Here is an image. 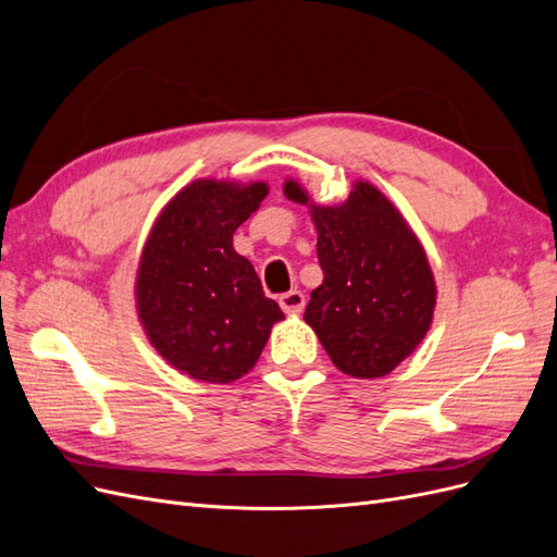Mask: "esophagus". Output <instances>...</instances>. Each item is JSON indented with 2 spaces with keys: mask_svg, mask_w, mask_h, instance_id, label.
Returning <instances> with one entry per match:
<instances>
[{
  "mask_svg": "<svg viewBox=\"0 0 557 557\" xmlns=\"http://www.w3.org/2000/svg\"><path fill=\"white\" fill-rule=\"evenodd\" d=\"M278 305H281V309L285 313H301V311H305L307 299H305V295H301L299 290H290V293H283L278 297Z\"/></svg>",
  "mask_w": 557,
  "mask_h": 557,
  "instance_id": "34e87169",
  "label": "esophagus"
}]
</instances>
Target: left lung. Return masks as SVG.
I'll list each match as a JSON object with an SVG mask.
<instances>
[{
  "mask_svg": "<svg viewBox=\"0 0 557 557\" xmlns=\"http://www.w3.org/2000/svg\"><path fill=\"white\" fill-rule=\"evenodd\" d=\"M283 193L309 201L295 181ZM311 215L323 283L311 293L305 320L344 374H391L432 325L436 288L425 250L401 213L362 181L344 205L313 207Z\"/></svg>",
  "mask_w": 557,
  "mask_h": 557,
  "instance_id": "obj_1",
  "label": "left lung"
}]
</instances>
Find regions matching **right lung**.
Returning a JSON list of instances; mask_svg holds the SVG:
<instances>
[{"label":"right lung","instance_id":"add662e5","mask_svg":"<svg viewBox=\"0 0 557 557\" xmlns=\"http://www.w3.org/2000/svg\"><path fill=\"white\" fill-rule=\"evenodd\" d=\"M264 183L195 181L160 213L137 274L150 344L178 372L230 383L256 367L283 311L262 290L232 234L260 207Z\"/></svg>","mask_w":557,"mask_h":557}]
</instances>
